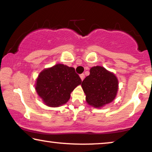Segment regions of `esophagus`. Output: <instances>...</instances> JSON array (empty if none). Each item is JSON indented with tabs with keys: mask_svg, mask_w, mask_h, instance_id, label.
Wrapping results in <instances>:
<instances>
[{
	"mask_svg": "<svg viewBox=\"0 0 152 152\" xmlns=\"http://www.w3.org/2000/svg\"><path fill=\"white\" fill-rule=\"evenodd\" d=\"M80 77H81V79H82V80H84V78H85V75L84 73L81 74L80 75Z\"/></svg>",
	"mask_w": 152,
	"mask_h": 152,
	"instance_id": "obj_1",
	"label": "esophagus"
}]
</instances>
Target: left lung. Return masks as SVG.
Segmentation results:
<instances>
[{"mask_svg":"<svg viewBox=\"0 0 152 152\" xmlns=\"http://www.w3.org/2000/svg\"><path fill=\"white\" fill-rule=\"evenodd\" d=\"M82 86L86 102L94 107H101L111 102L117 94L118 81L113 73L102 66H94L90 75L83 80Z\"/></svg>","mask_w":152,"mask_h":152,"instance_id":"1","label":"left lung"}]
</instances>
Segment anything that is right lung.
Wrapping results in <instances>:
<instances>
[{
	"instance_id": "add662e5",
	"label": "right lung",
	"mask_w": 152,
	"mask_h": 152,
	"mask_svg": "<svg viewBox=\"0 0 152 152\" xmlns=\"http://www.w3.org/2000/svg\"><path fill=\"white\" fill-rule=\"evenodd\" d=\"M81 83L74 68L57 64L39 74L35 88L45 104L55 107L67 102L70 93Z\"/></svg>"
}]
</instances>
